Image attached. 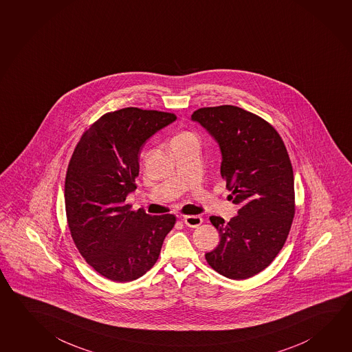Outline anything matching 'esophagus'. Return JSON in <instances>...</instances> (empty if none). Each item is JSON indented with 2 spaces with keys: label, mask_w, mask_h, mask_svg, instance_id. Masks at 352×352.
<instances>
[{
  "label": "esophagus",
  "mask_w": 352,
  "mask_h": 352,
  "mask_svg": "<svg viewBox=\"0 0 352 352\" xmlns=\"http://www.w3.org/2000/svg\"><path fill=\"white\" fill-rule=\"evenodd\" d=\"M202 217H199V216H193V214H190V216H185L184 217V222H185L186 226L187 227H192V228H196V227H199V224L202 223Z\"/></svg>",
  "instance_id": "1"
}]
</instances>
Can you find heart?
Returning a JSON list of instances; mask_svg holds the SVG:
<instances>
[{
	"instance_id": "1",
	"label": "heart",
	"mask_w": 352,
	"mask_h": 352,
	"mask_svg": "<svg viewBox=\"0 0 352 352\" xmlns=\"http://www.w3.org/2000/svg\"><path fill=\"white\" fill-rule=\"evenodd\" d=\"M190 140H197V139H196V135L192 134L190 131H182V133H179V134L173 139V142H175V141Z\"/></svg>"
}]
</instances>
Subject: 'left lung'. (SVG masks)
I'll list each match as a JSON object with an SVG mask.
<instances>
[{
	"instance_id": "1",
	"label": "left lung",
	"mask_w": 352,
	"mask_h": 352,
	"mask_svg": "<svg viewBox=\"0 0 352 352\" xmlns=\"http://www.w3.org/2000/svg\"><path fill=\"white\" fill-rule=\"evenodd\" d=\"M191 118L217 141L228 197L241 206L228 223L210 217L221 241L206 261L226 278L248 279L274 261L293 223L294 175L287 147L273 125L234 105L197 109Z\"/></svg>"
}]
</instances>
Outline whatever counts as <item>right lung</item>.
Here are the masks:
<instances>
[{"mask_svg":"<svg viewBox=\"0 0 352 352\" xmlns=\"http://www.w3.org/2000/svg\"><path fill=\"white\" fill-rule=\"evenodd\" d=\"M176 120L173 113L124 108L84 131L65 175L64 199L72 238L85 262L109 280H135L159 259L173 214L133 211L142 144Z\"/></svg>","mask_w":352,"mask_h":352,"instance_id":"right-lung-1","label":"right lung"}]
</instances>
